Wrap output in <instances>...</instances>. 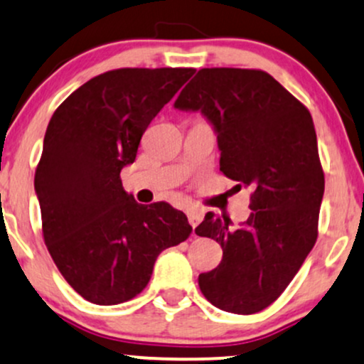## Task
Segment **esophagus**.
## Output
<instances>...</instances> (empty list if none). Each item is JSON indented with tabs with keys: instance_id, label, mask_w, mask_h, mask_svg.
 <instances>
[{
	"instance_id": "esophagus-1",
	"label": "esophagus",
	"mask_w": 364,
	"mask_h": 364,
	"mask_svg": "<svg viewBox=\"0 0 364 364\" xmlns=\"http://www.w3.org/2000/svg\"><path fill=\"white\" fill-rule=\"evenodd\" d=\"M187 218H189V223H191L192 228H196V226H198L200 221H203V213L194 211V209H192V211L187 213Z\"/></svg>"
}]
</instances>
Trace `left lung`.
<instances>
[{
  "instance_id": "1",
  "label": "left lung",
  "mask_w": 364,
  "mask_h": 364,
  "mask_svg": "<svg viewBox=\"0 0 364 364\" xmlns=\"http://www.w3.org/2000/svg\"><path fill=\"white\" fill-rule=\"evenodd\" d=\"M199 110L215 127L220 170L250 189V216L232 228L208 213L199 237L223 249L199 288L220 310L250 315L274 303L317 242L323 170L305 105L260 70L204 68L173 104Z\"/></svg>"
}]
</instances>
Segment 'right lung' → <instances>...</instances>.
<instances>
[{"label": "right lung", "instance_id": "right-lung-1", "mask_svg": "<svg viewBox=\"0 0 364 364\" xmlns=\"http://www.w3.org/2000/svg\"><path fill=\"white\" fill-rule=\"evenodd\" d=\"M194 68H122L81 85L55 109L36 170L42 233L68 284L95 305L132 300L160 252L192 226L168 203H136L121 170Z\"/></svg>", "mask_w": 364, "mask_h": 364}]
</instances>
